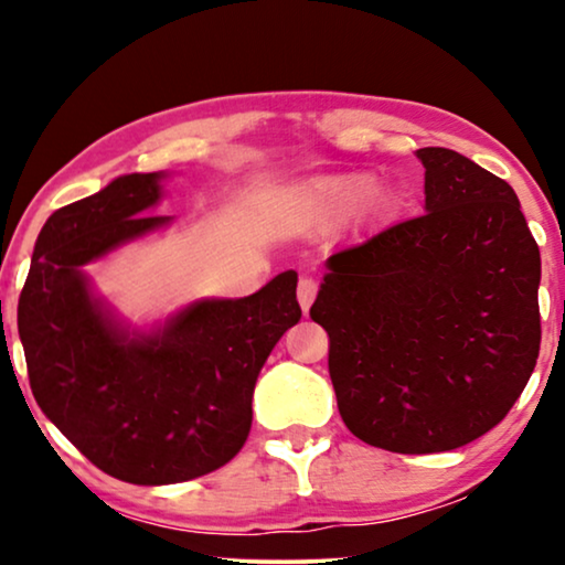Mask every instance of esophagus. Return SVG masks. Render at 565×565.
Listing matches in <instances>:
<instances>
[{"label": "esophagus", "instance_id": "1", "mask_svg": "<svg viewBox=\"0 0 565 565\" xmlns=\"http://www.w3.org/2000/svg\"><path fill=\"white\" fill-rule=\"evenodd\" d=\"M316 292H319V282H316V277H308V275L300 277V282H298V303H300V308H303V311H308V308H311Z\"/></svg>", "mask_w": 565, "mask_h": 565}]
</instances>
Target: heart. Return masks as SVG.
<instances>
[{"label":"heart","mask_w":565,"mask_h":565,"mask_svg":"<svg viewBox=\"0 0 565 565\" xmlns=\"http://www.w3.org/2000/svg\"><path fill=\"white\" fill-rule=\"evenodd\" d=\"M381 188L367 184L365 177H323L285 192L280 198V218L290 226H321L342 218L352 205L373 207L381 203Z\"/></svg>","instance_id":"1"}]
</instances>
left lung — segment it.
Listing matches in <instances>:
<instances>
[{"label":"left lung","instance_id":"left-lung-1","mask_svg":"<svg viewBox=\"0 0 565 565\" xmlns=\"http://www.w3.org/2000/svg\"><path fill=\"white\" fill-rule=\"evenodd\" d=\"M416 157L427 213L331 254L311 306L347 429L404 455L497 427L540 352V249L514 190L458 151Z\"/></svg>","mask_w":565,"mask_h":565}]
</instances>
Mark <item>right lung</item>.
Masks as SVG:
<instances>
[{"label":"right lung","mask_w":565,"mask_h":565,"mask_svg":"<svg viewBox=\"0 0 565 565\" xmlns=\"http://www.w3.org/2000/svg\"><path fill=\"white\" fill-rule=\"evenodd\" d=\"M161 180L122 174L58 207L18 306L41 412L99 470L138 486L190 481L242 450L259 370L300 321L292 269L254 296L195 300L153 331L115 319L82 267L172 223L149 213Z\"/></svg>","instance_id":"obj_1"}]
</instances>
